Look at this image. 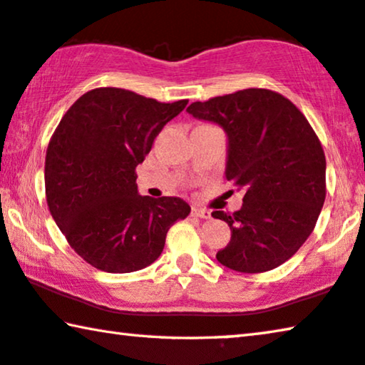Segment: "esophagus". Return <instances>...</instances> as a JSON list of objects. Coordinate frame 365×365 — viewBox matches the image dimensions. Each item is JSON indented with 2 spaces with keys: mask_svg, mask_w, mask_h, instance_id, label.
<instances>
[{
  "mask_svg": "<svg viewBox=\"0 0 365 365\" xmlns=\"http://www.w3.org/2000/svg\"><path fill=\"white\" fill-rule=\"evenodd\" d=\"M192 214L196 217H201V219H211V211L205 210V207H198V206H193Z\"/></svg>",
  "mask_w": 365,
  "mask_h": 365,
  "instance_id": "34e87169",
  "label": "esophagus"
}]
</instances>
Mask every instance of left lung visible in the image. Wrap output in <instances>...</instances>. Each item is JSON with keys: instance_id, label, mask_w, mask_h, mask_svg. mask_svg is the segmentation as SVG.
Here are the masks:
<instances>
[{"instance_id": "8db88e82", "label": "left lung", "mask_w": 365, "mask_h": 365, "mask_svg": "<svg viewBox=\"0 0 365 365\" xmlns=\"http://www.w3.org/2000/svg\"><path fill=\"white\" fill-rule=\"evenodd\" d=\"M187 112L224 130L225 178L245 192L239 211L212 212L232 232L217 262L239 273L277 268L309 239L325 203L327 160L315 131L291 101L268 89L193 102Z\"/></svg>"}]
</instances>
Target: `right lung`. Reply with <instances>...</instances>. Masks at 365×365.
<instances>
[{
    "label": "right lung",
    "instance_id": "obj_1",
    "mask_svg": "<svg viewBox=\"0 0 365 365\" xmlns=\"http://www.w3.org/2000/svg\"><path fill=\"white\" fill-rule=\"evenodd\" d=\"M187 103L99 88L81 96L56 126L45 158L48 210L68 244L94 268H146L164 250L170 225L190 214L177 196H141L135 172Z\"/></svg>",
    "mask_w": 365,
    "mask_h": 365
}]
</instances>
